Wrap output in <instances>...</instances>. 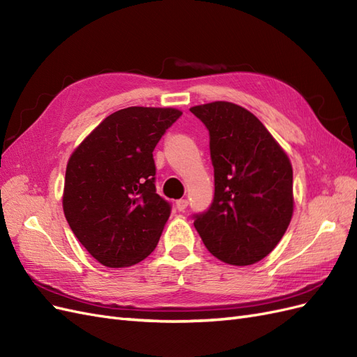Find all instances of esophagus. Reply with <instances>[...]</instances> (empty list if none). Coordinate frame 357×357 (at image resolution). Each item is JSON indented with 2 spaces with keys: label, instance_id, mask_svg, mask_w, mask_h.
Masks as SVG:
<instances>
[{
  "label": "esophagus",
  "instance_id": "34e87169",
  "mask_svg": "<svg viewBox=\"0 0 357 357\" xmlns=\"http://www.w3.org/2000/svg\"><path fill=\"white\" fill-rule=\"evenodd\" d=\"M188 204H189V201L188 199H178L177 202H176V207H177V210L178 211H185L186 210V207H188Z\"/></svg>",
  "mask_w": 357,
  "mask_h": 357
}]
</instances>
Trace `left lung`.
Segmentation results:
<instances>
[{
    "mask_svg": "<svg viewBox=\"0 0 357 357\" xmlns=\"http://www.w3.org/2000/svg\"><path fill=\"white\" fill-rule=\"evenodd\" d=\"M190 112L208 129L214 198L192 215L204 245L222 262L261 261L282 240L294 213V171L283 149L243 107L215 101Z\"/></svg>",
    "mask_w": 357,
    "mask_h": 357,
    "instance_id": "obj_1",
    "label": "left lung"
}]
</instances>
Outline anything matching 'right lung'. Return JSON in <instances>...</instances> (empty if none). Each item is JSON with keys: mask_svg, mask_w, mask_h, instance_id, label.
Masks as SVG:
<instances>
[{"mask_svg": "<svg viewBox=\"0 0 357 357\" xmlns=\"http://www.w3.org/2000/svg\"><path fill=\"white\" fill-rule=\"evenodd\" d=\"M180 116L176 109L128 107L105 117L71 155L63 213L100 264L131 266L158 245L171 204L156 193L153 150Z\"/></svg>", "mask_w": 357, "mask_h": 357, "instance_id": "1", "label": "right lung"}]
</instances>
